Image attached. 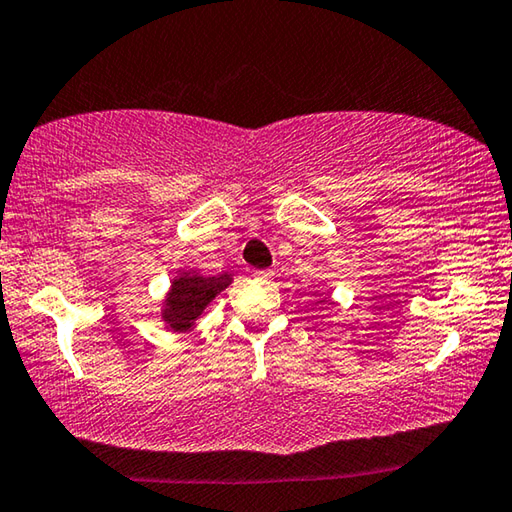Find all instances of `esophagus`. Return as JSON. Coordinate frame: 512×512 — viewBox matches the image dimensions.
I'll use <instances>...</instances> for the list:
<instances>
[{
    "instance_id": "34e87169",
    "label": "esophagus",
    "mask_w": 512,
    "mask_h": 512,
    "mask_svg": "<svg viewBox=\"0 0 512 512\" xmlns=\"http://www.w3.org/2000/svg\"><path fill=\"white\" fill-rule=\"evenodd\" d=\"M253 275L257 277V280H271V277H273V271H255Z\"/></svg>"
}]
</instances>
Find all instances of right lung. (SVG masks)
<instances>
[{
	"label": "right lung",
	"instance_id": "obj_1",
	"mask_svg": "<svg viewBox=\"0 0 512 512\" xmlns=\"http://www.w3.org/2000/svg\"><path fill=\"white\" fill-rule=\"evenodd\" d=\"M232 277L228 273L216 277H203L198 273H183L171 284L164 320L171 329H189L203 309L228 287Z\"/></svg>",
	"mask_w": 512,
	"mask_h": 512
}]
</instances>
